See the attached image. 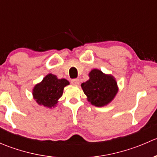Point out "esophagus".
<instances>
[{
  "mask_svg": "<svg viewBox=\"0 0 157 157\" xmlns=\"http://www.w3.org/2000/svg\"><path fill=\"white\" fill-rule=\"evenodd\" d=\"M71 83L77 86V85L80 84V80L79 79H73V80H71Z\"/></svg>",
  "mask_w": 157,
  "mask_h": 157,
  "instance_id": "1",
  "label": "esophagus"
}]
</instances>
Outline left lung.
<instances>
[{"instance_id":"obj_1","label":"left lung","mask_w":157,"mask_h":157,"mask_svg":"<svg viewBox=\"0 0 157 157\" xmlns=\"http://www.w3.org/2000/svg\"><path fill=\"white\" fill-rule=\"evenodd\" d=\"M90 79L81 84L87 101L96 107L109 105L118 92V86L112 74H104L99 69H93L89 73Z\"/></svg>"}]
</instances>
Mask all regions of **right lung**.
<instances>
[{
    "instance_id": "right-lung-1",
    "label": "right lung",
    "mask_w": 157,
    "mask_h": 157,
    "mask_svg": "<svg viewBox=\"0 0 157 157\" xmlns=\"http://www.w3.org/2000/svg\"><path fill=\"white\" fill-rule=\"evenodd\" d=\"M66 79H58L56 75L48 74L33 89V99L39 105L52 109L56 106L64 89L69 85Z\"/></svg>"
}]
</instances>
